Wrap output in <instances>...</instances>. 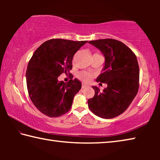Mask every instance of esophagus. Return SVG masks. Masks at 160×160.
Listing matches in <instances>:
<instances>
[{"instance_id": "esophagus-1", "label": "esophagus", "mask_w": 160, "mask_h": 160, "mask_svg": "<svg viewBox=\"0 0 160 160\" xmlns=\"http://www.w3.org/2000/svg\"><path fill=\"white\" fill-rule=\"evenodd\" d=\"M87 87H88V86H87L86 85H84V84H82V89H84V88H86Z\"/></svg>"}]
</instances>
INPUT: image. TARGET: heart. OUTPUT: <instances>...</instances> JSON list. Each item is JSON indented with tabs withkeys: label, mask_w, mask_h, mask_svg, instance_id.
I'll use <instances>...</instances> for the list:
<instances>
[{
	"label": "heart",
	"mask_w": 160,
	"mask_h": 160,
	"mask_svg": "<svg viewBox=\"0 0 160 160\" xmlns=\"http://www.w3.org/2000/svg\"><path fill=\"white\" fill-rule=\"evenodd\" d=\"M78 77L79 79L84 81V82H88V81H90L91 79L92 75L90 73V72L83 71V72H80V73H78Z\"/></svg>",
	"instance_id": "heart-1"
}]
</instances>
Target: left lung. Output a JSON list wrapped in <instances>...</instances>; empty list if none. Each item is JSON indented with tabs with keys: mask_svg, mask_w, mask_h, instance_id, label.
<instances>
[{
	"mask_svg": "<svg viewBox=\"0 0 160 160\" xmlns=\"http://www.w3.org/2000/svg\"><path fill=\"white\" fill-rule=\"evenodd\" d=\"M105 57L102 72L97 82L107 84L100 91L92 86L95 94L88 99L90 111L99 117L112 118L128 109L139 88V66L136 56L123 42L113 39L89 42Z\"/></svg>",
	"mask_w": 160,
	"mask_h": 160,
	"instance_id": "8db88e82",
	"label": "left lung"
}]
</instances>
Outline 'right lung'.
Here are the masks:
<instances>
[{
	"label": "right lung",
	"mask_w": 160,
	"mask_h": 160,
	"mask_svg": "<svg viewBox=\"0 0 160 160\" xmlns=\"http://www.w3.org/2000/svg\"><path fill=\"white\" fill-rule=\"evenodd\" d=\"M87 41L75 42L52 39L34 51L26 71L27 87L32 103L49 117H58L71 108L72 101L82 87L78 79L68 82L58 81L62 73L72 74L73 56Z\"/></svg>",
	"instance_id": "obj_1"
}]
</instances>
